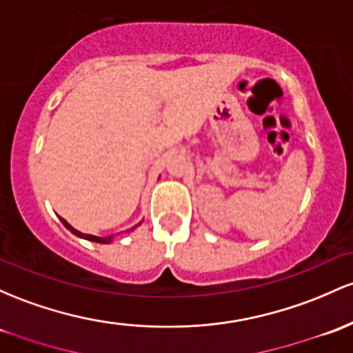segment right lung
Listing matches in <instances>:
<instances>
[{
    "instance_id": "add662e5",
    "label": "right lung",
    "mask_w": 353,
    "mask_h": 353,
    "mask_svg": "<svg viewBox=\"0 0 353 353\" xmlns=\"http://www.w3.org/2000/svg\"><path fill=\"white\" fill-rule=\"evenodd\" d=\"M61 219V223H63V226L67 228V230H70L72 231L73 234H77V236H80V238H83V239H88V241H94V243H102V245H105V243H110V239H112V236H107V238H99V236H92V234H83V233H80V231H77L75 228H72L70 226V224L67 223V221H65L63 218H60Z\"/></svg>"
}]
</instances>
